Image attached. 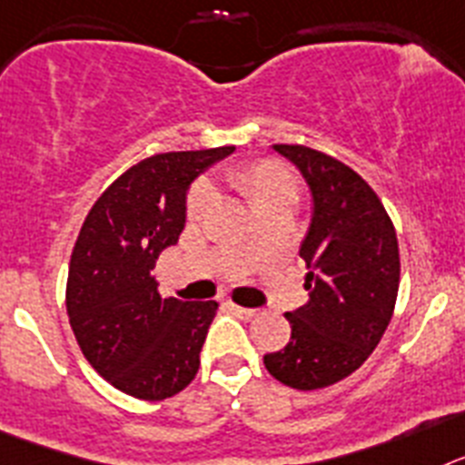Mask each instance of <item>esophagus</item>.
Listing matches in <instances>:
<instances>
[{
	"instance_id": "obj_1",
	"label": "esophagus",
	"mask_w": 465,
	"mask_h": 465,
	"mask_svg": "<svg viewBox=\"0 0 465 465\" xmlns=\"http://www.w3.org/2000/svg\"><path fill=\"white\" fill-rule=\"evenodd\" d=\"M229 311H232L233 316L241 318V321H252V318L260 316V311L257 309H245V306H238V304H229Z\"/></svg>"
}]
</instances>
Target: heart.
<instances>
[{
  "label": "heart",
  "mask_w": 465,
  "mask_h": 465,
  "mask_svg": "<svg viewBox=\"0 0 465 465\" xmlns=\"http://www.w3.org/2000/svg\"><path fill=\"white\" fill-rule=\"evenodd\" d=\"M229 183L243 193L252 213L266 208H294L300 201V183L288 165L281 161H260L229 173ZM213 203L208 184H199L189 196V215L201 217Z\"/></svg>",
  "instance_id": "obj_1"
}]
</instances>
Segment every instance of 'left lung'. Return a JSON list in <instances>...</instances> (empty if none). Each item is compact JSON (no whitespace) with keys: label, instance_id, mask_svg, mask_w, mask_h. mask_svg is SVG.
I'll return each mask as SVG.
<instances>
[{"label":"left lung","instance_id":"1","mask_svg":"<svg viewBox=\"0 0 465 465\" xmlns=\"http://www.w3.org/2000/svg\"><path fill=\"white\" fill-rule=\"evenodd\" d=\"M309 184L311 224L300 245L309 302L288 311L290 341L264 355L290 389H325L370 358L393 316L401 252L393 222L374 189L332 156L302 144H273Z\"/></svg>","mask_w":465,"mask_h":465}]
</instances>
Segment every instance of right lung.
<instances>
[{
  "instance_id": "obj_1",
  "label": "right lung",
  "mask_w": 465,
  "mask_h": 465,
  "mask_svg": "<svg viewBox=\"0 0 465 465\" xmlns=\"http://www.w3.org/2000/svg\"><path fill=\"white\" fill-rule=\"evenodd\" d=\"M233 147L140 161L95 201L72 250L67 316L93 370L140 401L187 389L217 302L163 300L152 276L187 220L189 184Z\"/></svg>"
}]
</instances>
